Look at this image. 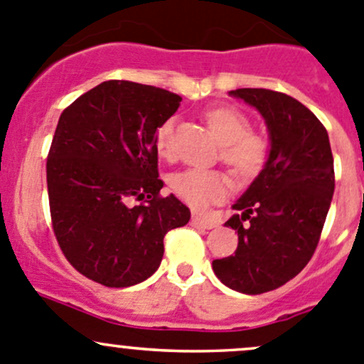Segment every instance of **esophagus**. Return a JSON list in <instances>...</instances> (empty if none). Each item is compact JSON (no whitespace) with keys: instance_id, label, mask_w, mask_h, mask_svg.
<instances>
[{"instance_id":"1","label":"esophagus","mask_w":364,"mask_h":364,"mask_svg":"<svg viewBox=\"0 0 364 364\" xmlns=\"http://www.w3.org/2000/svg\"><path fill=\"white\" fill-rule=\"evenodd\" d=\"M192 225L200 227V229H213V227H216V220L208 218V216L193 215L192 216Z\"/></svg>"}]
</instances>
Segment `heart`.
Here are the masks:
<instances>
[{
  "mask_svg": "<svg viewBox=\"0 0 364 364\" xmlns=\"http://www.w3.org/2000/svg\"><path fill=\"white\" fill-rule=\"evenodd\" d=\"M205 121L213 135L222 146V159L232 165L237 172H255L266 159V144L253 137L250 123L240 111L230 107H216L205 112ZM172 127L174 119H167L156 130V151L164 159L172 153ZM172 190L185 203L203 209L215 200L222 199L227 192V179L222 172L192 167L178 172L171 181Z\"/></svg>",
  "mask_w": 364,
  "mask_h": 364,
  "instance_id": "1",
  "label": "heart"
}]
</instances>
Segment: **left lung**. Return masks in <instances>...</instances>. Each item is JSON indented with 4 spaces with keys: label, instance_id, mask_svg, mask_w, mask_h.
Instances as JSON below:
<instances>
[{
    "label": "left lung",
    "instance_id": "obj_1",
    "mask_svg": "<svg viewBox=\"0 0 364 364\" xmlns=\"http://www.w3.org/2000/svg\"><path fill=\"white\" fill-rule=\"evenodd\" d=\"M229 95L262 116L269 151L225 222L237 230L236 253L213 260V271L232 291L262 294L292 280L317 248L335 192L333 153L326 128L296 98L260 87Z\"/></svg>",
    "mask_w": 364,
    "mask_h": 364
}]
</instances>
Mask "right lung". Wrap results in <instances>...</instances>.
I'll use <instances>...</instances> for the list:
<instances>
[{"label":"right lung","mask_w":364,"mask_h":364,"mask_svg":"<svg viewBox=\"0 0 364 364\" xmlns=\"http://www.w3.org/2000/svg\"><path fill=\"white\" fill-rule=\"evenodd\" d=\"M179 102L161 87L105 80L58 121L47 159L54 234L68 262L105 287L148 280L165 234L190 220L178 197H159L156 130Z\"/></svg>","instance_id":"right-lung-1"}]
</instances>
